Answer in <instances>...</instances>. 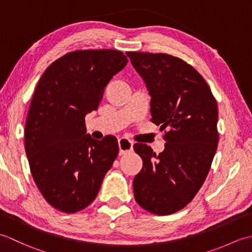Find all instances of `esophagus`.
Listing matches in <instances>:
<instances>
[{
  "label": "esophagus",
  "instance_id": "esophagus-1",
  "mask_svg": "<svg viewBox=\"0 0 252 252\" xmlns=\"http://www.w3.org/2000/svg\"><path fill=\"white\" fill-rule=\"evenodd\" d=\"M118 144H119V154L121 156L133 151V142H131L130 140H126L125 137L119 138Z\"/></svg>",
  "mask_w": 252,
  "mask_h": 252
}]
</instances>
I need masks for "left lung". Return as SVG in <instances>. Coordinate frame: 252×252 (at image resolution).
I'll return each mask as SVG.
<instances>
[{
    "label": "left lung",
    "mask_w": 252,
    "mask_h": 252,
    "mask_svg": "<svg viewBox=\"0 0 252 252\" xmlns=\"http://www.w3.org/2000/svg\"><path fill=\"white\" fill-rule=\"evenodd\" d=\"M126 55L152 96L151 121L167 130L159 155L146 144L134 145L143 160L133 181L135 200L154 215H172L192 200L211 168L219 142L217 100L201 74L181 58Z\"/></svg>",
    "instance_id": "obj_1"
}]
</instances>
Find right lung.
<instances>
[{"mask_svg": "<svg viewBox=\"0 0 252 252\" xmlns=\"http://www.w3.org/2000/svg\"><path fill=\"white\" fill-rule=\"evenodd\" d=\"M126 63L120 51H74L52 63L37 82L25 148L37 189L57 210L74 213L91 205L118 156L115 136L87 134L85 116L98 108L106 85Z\"/></svg>", "mask_w": 252, "mask_h": 252, "instance_id": "right-lung-1", "label": "right lung"}]
</instances>
